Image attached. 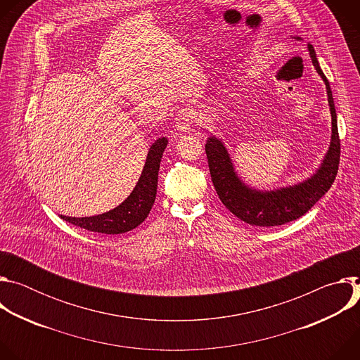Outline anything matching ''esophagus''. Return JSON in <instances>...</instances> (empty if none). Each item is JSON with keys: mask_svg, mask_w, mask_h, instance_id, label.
Listing matches in <instances>:
<instances>
[{"mask_svg": "<svg viewBox=\"0 0 360 360\" xmlns=\"http://www.w3.org/2000/svg\"><path fill=\"white\" fill-rule=\"evenodd\" d=\"M196 112L193 110H189V108H182L178 114H176V128L182 132H186L193 122H196Z\"/></svg>", "mask_w": 360, "mask_h": 360, "instance_id": "34e87169", "label": "esophagus"}]
</instances>
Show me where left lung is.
Here are the masks:
<instances>
[{
  "label": "left lung",
  "mask_w": 360,
  "mask_h": 360,
  "mask_svg": "<svg viewBox=\"0 0 360 360\" xmlns=\"http://www.w3.org/2000/svg\"><path fill=\"white\" fill-rule=\"evenodd\" d=\"M300 39L299 37H295ZM309 56L312 64L326 85L328 102L332 117V136L326 155L316 172L296 185L274 191H258L243 184L235 172V167L224 142L210 136L205 143L211 178L222 203L236 218L252 226H278L304 215L332 186L340 160V139L338 134L336 110L329 81L319 67L312 45Z\"/></svg>",
  "instance_id": "left-lung-1"
}]
</instances>
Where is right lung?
Segmentation results:
<instances>
[{
    "label": "right lung",
    "instance_id": "right-lung-1",
    "mask_svg": "<svg viewBox=\"0 0 360 360\" xmlns=\"http://www.w3.org/2000/svg\"><path fill=\"white\" fill-rule=\"evenodd\" d=\"M167 145L168 139L165 136L158 138L150 145L142 174L134 191L117 208L105 214L85 218L61 215V219L82 229L105 235L125 233L141 225L146 219L153 202H155L158 171Z\"/></svg>",
    "mask_w": 360,
    "mask_h": 360
}]
</instances>
